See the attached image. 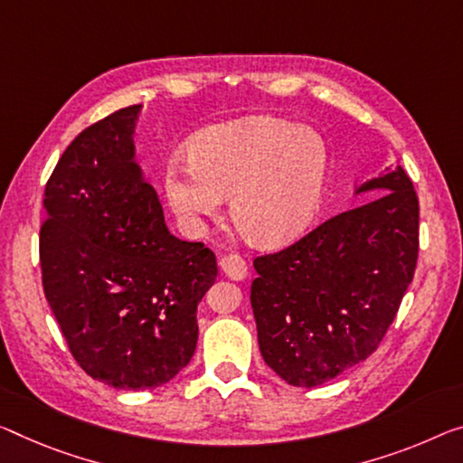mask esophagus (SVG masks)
Wrapping results in <instances>:
<instances>
[{"mask_svg":"<svg viewBox=\"0 0 463 463\" xmlns=\"http://www.w3.org/2000/svg\"><path fill=\"white\" fill-rule=\"evenodd\" d=\"M219 267H222V271L230 277V279H236V281H241L248 275L246 260L238 254L222 256V259H219Z\"/></svg>","mask_w":463,"mask_h":463,"instance_id":"1","label":"esophagus"}]
</instances>
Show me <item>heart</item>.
Returning <instances> with one entry per match:
<instances>
[{"instance_id": "1", "label": "heart", "mask_w": 463, "mask_h": 463, "mask_svg": "<svg viewBox=\"0 0 463 463\" xmlns=\"http://www.w3.org/2000/svg\"><path fill=\"white\" fill-rule=\"evenodd\" d=\"M329 148L317 132L269 116L241 118L198 132L188 159L163 167V192L188 232L219 215L232 194V219L256 246H281L306 230L325 196Z\"/></svg>"}]
</instances>
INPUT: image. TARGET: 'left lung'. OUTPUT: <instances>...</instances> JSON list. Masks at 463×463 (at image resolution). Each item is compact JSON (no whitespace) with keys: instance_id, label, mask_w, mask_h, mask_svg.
<instances>
[{"instance_id":"obj_1","label":"left lung","mask_w":463,"mask_h":463,"mask_svg":"<svg viewBox=\"0 0 463 463\" xmlns=\"http://www.w3.org/2000/svg\"><path fill=\"white\" fill-rule=\"evenodd\" d=\"M368 201L254 259L250 304L267 366L318 387L366 360L414 279L418 196L402 165L360 184Z\"/></svg>"}]
</instances>
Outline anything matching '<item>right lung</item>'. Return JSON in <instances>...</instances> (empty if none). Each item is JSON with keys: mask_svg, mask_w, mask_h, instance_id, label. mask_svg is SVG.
Returning <instances> with one entry per match:
<instances>
[{"mask_svg": "<svg viewBox=\"0 0 463 463\" xmlns=\"http://www.w3.org/2000/svg\"><path fill=\"white\" fill-rule=\"evenodd\" d=\"M130 105L70 142L45 186L43 289L70 352L116 389L165 385L196 350V306L215 283L203 241L167 230L137 163Z\"/></svg>", "mask_w": 463, "mask_h": 463, "instance_id": "right-lung-1", "label": "right lung"}]
</instances>
